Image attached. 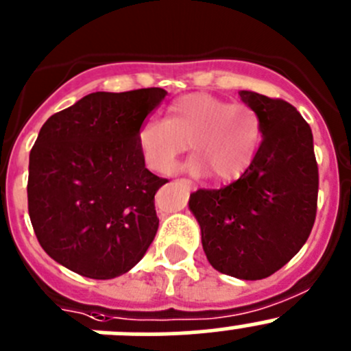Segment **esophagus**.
Listing matches in <instances>:
<instances>
[{"instance_id": "34e87169", "label": "esophagus", "mask_w": 351, "mask_h": 351, "mask_svg": "<svg viewBox=\"0 0 351 351\" xmlns=\"http://www.w3.org/2000/svg\"><path fill=\"white\" fill-rule=\"evenodd\" d=\"M178 182H180V183H183V185H186V186H189V189H192V186H193V183L190 182L189 178H180Z\"/></svg>"}]
</instances>
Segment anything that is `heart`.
<instances>
[{
    "label": "heart",
    "instance_id": "obj_1",
    "mask_svg": "<svg viewBox=\"0 0 351 351\" xmlns=\"http://www.w3.org/2000/svg\"><path fill=\"white\" fill-rule=\"evenodd\" d=\"M262 135L261 117L250 104L199 93L171 103L169 120L147 118L137 141L145 162L156 171H171L190 144L195 156L189 162L192 171L233 182L255 161Z\"/></svg>",
    "mask_w": 351,
    "mask_h": 351
}]
</instances>
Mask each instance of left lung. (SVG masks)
Instances as JSON below:
<instances>
[{"label": "left lung", "instance_id": "8db88e82", "mask_svg": "<svg viewBox=\"0 0 351 351\" xmlns=\"http://www.w3.org/2000/svg\"><path fill=\"white\" fill-rule=\"evenodd\" d=\"M238 94L261 117L257 158L230 185L193 192L189 206L210 266L254 281L281 269L307 241L317 213L319 168L312 130L297 108L250 90Z\"/></svg>", "mask_w": 351, "mask_h": 351}]
</instances>
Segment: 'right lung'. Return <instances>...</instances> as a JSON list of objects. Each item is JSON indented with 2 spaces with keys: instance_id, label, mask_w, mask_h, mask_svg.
Masks as SVG:
<instances>
[{
  "instance_id": "1",
  "label": "right lung",
  "mask_w": 351,
  "mask_h": 351,
  "mask_svg": "<svg viewBox=\"0 0 351 351\" xmlns=\"http://www.w3.org/2000/svg\"><path fill=\"white\" fill-rule=\"evenodd\" d=\"M165 97L159 87L93 93L43 125L29 158V216L61 266L111 280L147 252L154 195L168 180L145 168L137 135Z\"/></svg>"
}]
</instances>
